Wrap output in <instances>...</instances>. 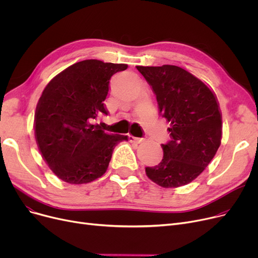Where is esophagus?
Returning <instances> with one entry per match:
<instances>
[{
    "label": "esophagus",
    "instance_id": "esophagus-1",
    "mask_svg": "<svg viewBox=\"0 0 258 258\" xmlns=\"http://www.w3.org/2000/svg\"><path fill=\"white\" fill-rule=\"evenodd\" d=\"M128 139H130V141H131V142H134V143H141V142H143V141L145 140L144 138L134 137V136H132V135H130V136H128Z\"/></svg>",
    "mask_w": 258,
    "mask_h": 258
}]
</instances>
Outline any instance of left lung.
I'll return each mask as SVG.
<instances>
[{
  "mask_svg": "<svg viewBox=\"0 0 258 258\" xmlns=\"http://www.w3.org/2000/svg\"><path fill=\"white\" fill-rule=\"evenodd\" d=\"M156 94L159 113L170 124V140L161 144L163 159L145 167L153 182L175 188L194 181L218 152L222 113L215 94L201 79L178 66H136Z\"/></svg>",
  "mask_w": 258,
  "mask_h": 258,
  "instance_id": "1",
  "label": "left lung"
}]
</instances>
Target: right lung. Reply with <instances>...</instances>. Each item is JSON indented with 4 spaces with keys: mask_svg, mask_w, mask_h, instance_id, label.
Wrapping results in <instances>:
<instances>
[{
    "mask_svg": "<svg viewBox=\"0 0 258 258\" xmlns=\"http://www.w3.org/2000/svg\"><path fill=\"white\" fill-rule=\"evenodd\" d=\"M126 68L86 59L67 68L45 88L34 116L35 139L46 163L63 182L86 184L100 178L116 145L127 141V136L92 124L107 115L103 101L110 79Z\"/></svg>",
    "mask_w": 258,
    "mask_h": 258,
    "instance_id": "1",
    "label": "right lung"
}]
</instances>
